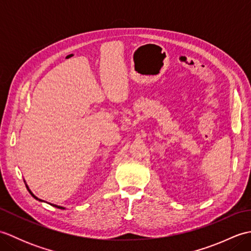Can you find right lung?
Segmentation results:
<instances>
[{
	"mask_svg": "<svg viewBox=\"0 0 251 251\" xmlns=\"http://www.w3.org/2000/svg\"><path fill=\"white\" fill-rule=\"evenodd\" d=\"M28 190H29V189H28ZM29 192H30V193H31V191H30V190H29ZM31 195H32V196H33V197H34V199H36V200H39V199H37V197H35V196H34L33 194H32V193H31ZM39 201H41V200H39ZM52 206H55V207H57V208H60V209H65V208H63V207H60V206H57V205H52Z\"/></svg>",
	"mask_w": 251,
	"mask_h": 251,
	"instance_id": "1",
	"label": "right lung"
}]
</instances>
